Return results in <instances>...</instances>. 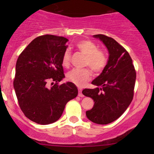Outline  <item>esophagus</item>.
Here are the masks:
<instances>
[{"instance_id":"esophagus-1","label":"esophagus","mask_w":154,"mask_h":154,"mask_svg":"<svg viewBox=\"0 0 154 154\" xmlns=\"http://www.w3.org/2000/svg\"><path fill=\"white\" fill-rule=\"evenodd\" d=\"M82 90L81 89V88H79V89H78V91H79L78 95H79V97H84V95L82 94Z\"/></svg>"}]
</instances>
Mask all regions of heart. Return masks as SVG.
Masks as SVG:
<instances>
[{"instance_id": "heart-1", "label": "heart", "mask_w": 154, "mask_h": 154, "mask_svg": "<svg viewBox=\"0 0 154 154\" xmlns=\"http://www.w3.org/2000/svg\"><path fill=\"white\" fill-rule=\"evenodd\" d=\"M75 48L85 56L84 65L88 66L95 73H99L104 69L108 63L106 54L99 50L94 43L90 40H80L75 44ZM71 52L66 50L61 59L62 65L68 67L70 64ZM91 72L89 69H74L66 74V78L77 86H82L91 79Z\"/></svg>"}]
</instances>
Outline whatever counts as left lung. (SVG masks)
<instances>
[{
    "label": "left lung",
    "mask_w": 154,
    "mask_h": 154,
    "mask_svg": "<svg viewBox=\"0 0 154 154\" xmlns=\"http://www.w3.org/2000/svg\"><path fill=\"white\" fill-rule=\"evenodd\" d=\"M106 45L109 60L101 74L92 84L100 88L85 89L82 94L93 98L94 106L86 111L88 119L98 125H107L117 119L131 103L136 72L130 54L114 39L95 35Z\"/></svg>",
    "instance_id": "8db88e82"
}]
</instances>
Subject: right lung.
I'll list each match as a JSON object with an SVG mask.
<instances>
[{
	"instance_id": "right-lung-1",
	"label": "right lung",
	"mask_w": 154,
	"mask_h": 154,
	"mask_svg": "<svg viewBox=\"0 0 154 154\" xmlns=\"http://www.w3.org/2000/svg\"><path fill=\"white\" fill-rule=\"evenodd\" d=\"M68 40L52 35L38 37L16 63L14 88L19 105L28 119L40 125L57 121L67 102L78 94L74 83L58 85L65 77L61 59ZM50 82L55 83L51 87Z\"/></svg>"
}]
</instances>
